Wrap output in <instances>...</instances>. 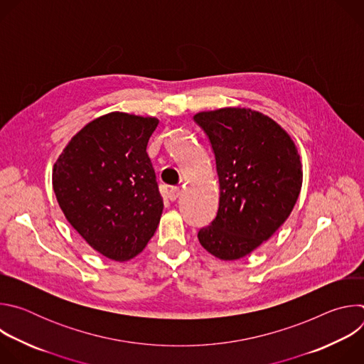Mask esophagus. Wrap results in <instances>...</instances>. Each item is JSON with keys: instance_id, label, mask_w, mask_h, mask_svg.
Wrapping results in <instances>:
<instances>
[{"instance_id": "34e87169", "label": "esophagus", "mask_w": 364, "mask_h": 364, "mask_svg": "<svg viewBox=\"0 0 364 364\" xmlns=\"http://www.w3.org/2000/svg\"><path fill=\"white\" fill-rule=\"evenodd\" d=\"M180 194H181L180 187H170V190H168V198H170L171 201H176Z\"/></svg>"}]
</instances>
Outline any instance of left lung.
Listing matches in <instances>:
<instances>
[{
  "label": "left lung",
  "mask_w": 364,
  "mask_h": 364,
  "mask_svg": "<svg viewBox=\"0 0 364 364\" xmlns=\"http://www.w3.org/2000/svg\"><path fill=\"white\" fill-rule=\"evenodd\" d=\"M209 136L220 197L215 220L198 230L201 246L235 261L268 240L288 219L302 186L299 154L269 117L246 108L198 112Z\"/></svg>",
  "instance_id": "1"
}]
</instances>
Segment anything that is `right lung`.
Wrapping results in <instances>:
<instances>
[{
  "mask_svg": "<svg viewBox=\"0 0 364 364\" xmlns=\"http://www.w3.org/2000/svg\"><path fill=\"white\" fill-rule=\"evenodd\" d=\"M152 117L111 112L83 127L53 167V190L68 222L114 261L136 256L154 236L163 197L146 154Z\"/></svg>",
  "mask_w": 364,
  "mask_h": 364,
  "instance_id": "add662e5",
  "label": "right lung"
}]
</instances>
